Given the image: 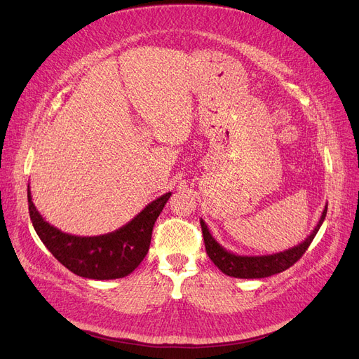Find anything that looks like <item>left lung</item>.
<instances>
[{"instance_id": "8db88e82", "label": "left lung", "mask_w": 359, "mask_h": 359, "mask_svg": "<svg viewBox=\"0 0 359 359\" xmlns=\"http://www.w3.org/2000/svg\"><path fill=\"white\" fill-rule=\"evenodd\" d=\"M327 215V205L324 206L323 215L312 229V233L297 246H293L287 250H283L272 255H261V256H245L237 255L222 248L219 243L213 238L210 234L206 222L200 218V225H202V233L205 238V248L210 257V261L217 265L225 276L234 277V278H264L271 277L278 272H283L292 265H294L302 255L306 252L309 245L312 243L313 237L317 236L320 226L323 225Z\"/></svg>"}]
</instances>
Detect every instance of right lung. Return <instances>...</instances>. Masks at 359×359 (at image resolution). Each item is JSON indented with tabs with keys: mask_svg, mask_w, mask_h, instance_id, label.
Masks as SVG:
<instances>
[{
	"mask_svg": "<svg viewBox=\"0 0 359 359\" xmlns=\"http://www.w3.org/2000/svg\"><path fill=\"white\" fill-rule=\"evenodd\" d=\"M170 194L169 191L153 200L130 222L111 233L82 237L63 233L42 218L27 185L31 221L41 241L69 271L91 280L122 278L130 276L141 264L150 248L154 222Z\"/></svg>",
	"mask_w": 359,
	"mask_h": 359,
	"instance_id": "obj_1",
	"label": "right lung"
}]
</instances>
